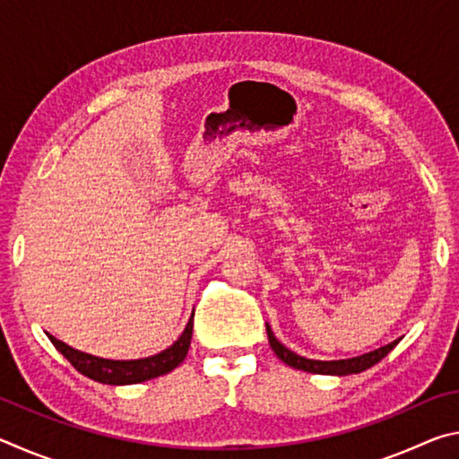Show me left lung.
I'll use <instances>...</instances> for the list:
<instances>
[{"instance_id": "left-lung-1", "label": "left lung", "mask_w": 459, "mask_h": 459, "mask_svg": "<svg viewBox=\"0 0 459 459\" xmlns=\"http://www.w3.org/2000/svg\"><path fill=\"white\" fill-rule=\"evenodd\" d=\"M267 336H269V344L273 348V352L277 354L279 360H283L290 367L304 370V372H312V375H336V377H346V375H359V372L367 370L370 367H375L377 362H380L385 356L393 351L394 346L399 344V340L391 342L378 351H372L368 354L362 356H354V359H346V360H312V359H304V356L291 352L290 348H285L281 342H279L273 332H271L269 324H267Z\"/></svg>"}]
</instances>
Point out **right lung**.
<instances>
[{"label": "right lung", "mask_w": 459, "mask_h": 459, "mask_svg": "<svg viewBox=\"0 0 459 459\" xmlns=\"http://www.w3.org/2000/svg\"><path fill=\"white\" fill-rule=\"evenodd\" d=\"M192 320H194V314L190 317L188 325H186V330L182 332V336L178 338L172 346L166 348L164 352L147 356V359H139V360L99 359V356L74 351V348L50 336V333L48 338L52 344L56 346V351L65 356V359L71 362L81 375L103 385H137V383H143V380H152L161 375H168V372H172L178 364L186 359V354H188V348H190V340H192V328H194Z\"/></svg>", "instance_id": "add662e5"}]
</instances>
